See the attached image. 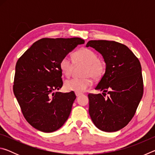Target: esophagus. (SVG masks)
<instances>
[{"mask_svg":"<svg viewBox=\"0 0 155 155\" xmlns=\"http://www.w3.org/2000/svg\"><path fill=\"white\" fill-rule=\"evenodd\" d=\"M75 94H76V96H77V97H78V96H80L81 95H82V94H81V93H75Z\"/></svg>","mask_w":155,"mask_h":155,"instance_id":"esophagus-1","label":"esophagus"}]
</instances>
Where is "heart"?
Here are the masks:
<instances>
[{
	"label": "heart",
	"instance_id": "obj_1",
	"mask_svg": "<svg viewBox=\"0 0 155 155\" xmlns=\"http://www.w3.org/2000/svg\"><path fill=\"white\" fill-rule=\"evenodd\" d=\"M75 64H83L86 65L83 76L85 78H73L66 81L64 84L65 89L75 93H82L87 90L92 84L91 77L98 80L103 74L104 67L100 61L99 57L96 52L88 48H81L74 54ZM60 70L65 77H70L74 68V62L68 57H65L59 64Z\"/></svg>",
	"mask_w": 155,
	"mask_h": 155
}]
</instances>
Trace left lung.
<instances>
[{
	"instance_id": "1",
	"label": "left lung",
	"mask_w": 155,
	"mask_h": 155,
	"mask_svg": "<svg viewBox=\"0 0 155 155\" xmlns=\"http://www.w3.org/2000/svg\"><path fill=\"white\" fill-rule=\"evenodd\" d=\"M90 46L103 56L106 64L105 72L95 90L109 96L88 94L89 114L98 129L115 132L128 124L142 98L140 62L127 46L117 41L91 40L86 44Z\"/></svg>"
}]
</instances>
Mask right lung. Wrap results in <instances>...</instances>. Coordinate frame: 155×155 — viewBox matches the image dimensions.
I'll return each instance as SVG.
<instances>
[{"mask_svg":"<svg viewBox=\"0 0 155 155\" xmlns=\"http://www.w3.org/2000/svg\"><path fill=\"white\" fill-rule=\"evenodd\" d=\"M84 43L79 38H43L18 60L14 93L25 119L37 130L54 132L69 117L75 94L53 91L63 85L60 61Z\"/></svg>","mask_w":155,"mask_h":155,"instance_id":"add662e5","label":"right lung"}]
</instances>
